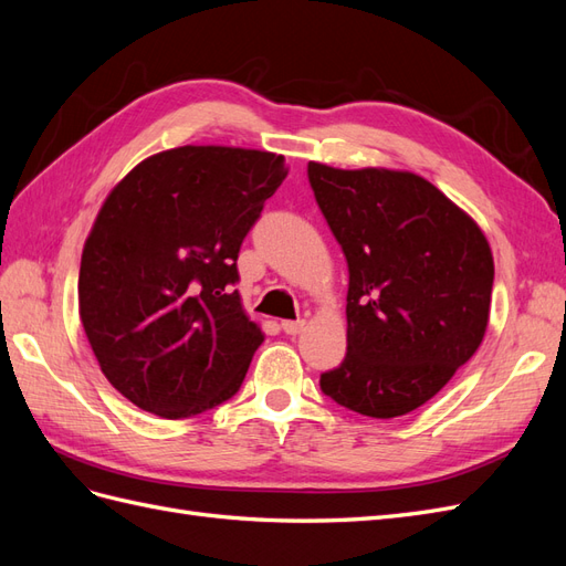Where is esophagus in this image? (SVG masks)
I'll use <instances>...</instances> for the list:
<instances>
[{
  "label": "esophagus",
  "mask_w": 566,
  "mask_h": 566,
  "mask_svg": "<svg viewBox=\"0 0 566 566\" xmlns=\"http://www.w3.org/2000/svg\"><path fill=\"white\" fill-rule=\"evenodd\" d=\"M304 321H283L281 323V331L285 333V335H300L302 331H304Z\"/></svg>",
  "instance_id": "1"
}]
</instances>
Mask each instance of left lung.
I'll return each mask as SVG.
<instances>
[{"label": "left lung", "mask_w": 566, "mask_h": 566, "mask_svg": "<svg viewBox=\"0 0 566 566\" xmlns=\"http://www.w3.org/2000/svg\"><path fill=\"white\" fill-rule=\"evenodd\" d=\"M349 266L347 356L325 397L368 418L416 410L482 345L493 256L437 186L394 169L306 167Z\"/></svg>", "instance_id": "1"}]
</instances>
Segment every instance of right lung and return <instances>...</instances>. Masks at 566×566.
I'll list each match as a JSON object with an SVG mask.
<instances>
[{
	"label": "right lung",
	"mask_w": 566,
	"mask_h": 566,
	"mask_svg": "<svg viewBox=\"0 0 566 566\" xmlns=\"http://www.w3.org/2000/svg\"><path fill=\"white\" fill-rule=\"evenodd\" d=\"M285 175L276 153L179 146L106 198L82 250L80 318L134 406L179 420L241 389L264 333L233 290L235 260Z\"/></svg>",
	"instance_id": "add662e5"
}]
</instances>
